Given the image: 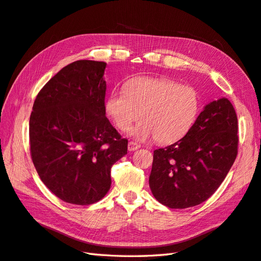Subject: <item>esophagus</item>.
I'll return each instance as SVG.
<instances>
[{
	"label": "esophagus",
	"instance_id": "34e87169",
	"mask_svg": "<svg viewBox=\"0 0 261 261\" xmlns=\"http://www.w3.org/2000/svg\"><path fill=\"white\" fill-rule=\"evenodd\" d=\"M127 148H128L129 151H135V150H137V149L140 148V145H138V144H136V143H134V141H129Z\"/></svg>",
	"mask_w": 261,
	"mask_h": 261
}]
</instances>
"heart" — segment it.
I'll list each match as a JSON object with an SVG mask.
<instances>
[{
    "label": "heart",
    "mask_w": 261,
    "mask_h": 261,
    "mask_svg": "<svg viewBox=\"0 0 261 261\" xmlns=\"http://www.w3.org/2000/svg\"><path fill=\"white\" fill-rule=\"evenodd\" d=\"M106 108L120 130H127L140 116L144 118L129 132L135 139L155 137L161 144H171L192 128L199 111V97L191 86L139 77L130 81L125 91L111 92Z\"/></svg>",
    "instance_id": "obj_1"
}]
</instances>
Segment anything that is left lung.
<instances>
[{
  "label": "left lung",
  "instance_id": "1",
  "mask_svg": "<svg viewBox=\"0 0 261 261\" xmlns=\"http://www.w3.org/2000/svg\"><path fill=\"white\" fill-rule=\"evenodd\" d=\"M238 130L231 102L226 98L210 102L183 138L153 151L149 186L154 198L172 209L206 201L236 159Z\"/></svg>",
  "mask_w": 261,
  "mask_h": 261
}]
</instances>
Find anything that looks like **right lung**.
<instances>
[{
  "mask_svg": "<svg viewBox=\"0 0 261 261\" xmlns=\"http://www.w3.org/2000/svg\"><path fill=\"white\" fill-rule=\"evenodd\" d=\"M107 63H70L39 91L29 120L30 153L43 184L63 201L87 206L111 187L127 139L106 116Z\"/></svg>",
  "mask_w": 261,
  "mask_h": 261,
  "instance_id": "obj_1",
  "label": "right lung"
}]
</instances>
